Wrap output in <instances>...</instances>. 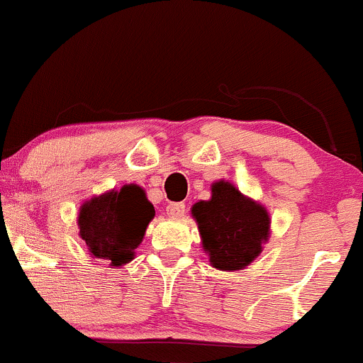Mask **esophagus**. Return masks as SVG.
<instances>
[{"label":"esophagus","instance_id":"1","mask_svg":"<svg viewBox=\"0 0 363 363\" xmlns=\"http://www.w3.org/2000/svg\"><path fill=\"white\" fill-rule=\"evenodd\" d=\"M184 212H186L184 203H170L169 207H167V213H169V217H174V219H181V217L184 216Z\"/></svg>","mask_w":363,"mask_h":363}]
</instances>
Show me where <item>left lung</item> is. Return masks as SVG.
<instances>
[{
  "label": "left lung",
  "instance_id": "8db88e82",
  "mask_svg": "<svg viewBox=\"0 0 363 363\" xmlns=\"http://www.w3.org/2000/svg\"><path fill=\"white\" fill-rule=\"evenodd\" d=\"M211 200H200L191 216L212 268L240 272L252 264L272 235L268 208L245 196L230 181L212 184Z\"/></svg>",
  "mask_w": 363,
  "mask_h": 363
}]
</instances>
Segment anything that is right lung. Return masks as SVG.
<instances>
[{"label": "right lung", "instance_id": "obj_1", "mask_svg": "<svg viewBox=\"0 0 363 363\" xmlns=\"http://www.w3.org/2000/svg\"><path fill=\"white\" fill-rule=\"evenodd\" d=\"M152 217L155 207L146 191L137 184H125L91 196L79 207L78 235L91 257L121 268L135 257Z\"/></svg>", "mask_w": 363, "mask_h": 363}]
</instances>
